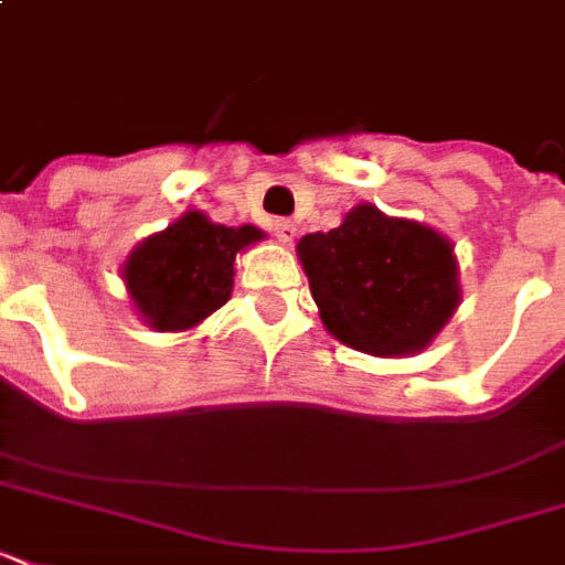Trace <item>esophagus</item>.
<instances>
[{
    "instance_id": "34e87169",
    "label": "esophagus",
    "mask_w": 565,
    "mask_h": 565,
    "mask_svg": "<svg viewBox=\"0 0 565 565\" xmlns=\"http://www.w3.org/2000/svg\"><path fill=\"white\" fill-rule=\"evenodd\" d=\"M273 231H275V237L281 239V243H292V239H296V234H299L296 222H290V220H275Z\"/></svg>"
}]
</instances>
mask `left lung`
<instances>
[{"mask_svg": "<svg viewBox=\"0 0 565 565\" xmlns=\"http://www.w3.org/2000/svg\"><path fill=\"white\" fill-rule=\"evenodd\" d=\"M296 252L322 326L358 352H422L460 305L451 239L375 204L352 207L328 234H305Z\"/></svg>", "mask_w": 565, "mask_h": 565, "instance_id": "obj_1", "label": "left lung"}]
</instances>
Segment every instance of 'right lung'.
<instances>
[{
    "label": "right lung",
    "mask_w": 565,
    "mask_h": 565,
    "mask_svg": "<svg viewBox=\"0 0 565 565\" xmlns=\"http://www.w3.org/2000/svg\"><path fill=\"white\" fill-rule=\"evenodd\" d=\"M264 239L255 225L228 228L190 211L128 255L122 281L154 331H190L231 299L234 257Z\"/></svg>",
    "instance_id": "add662e5"
}]
</instances>
